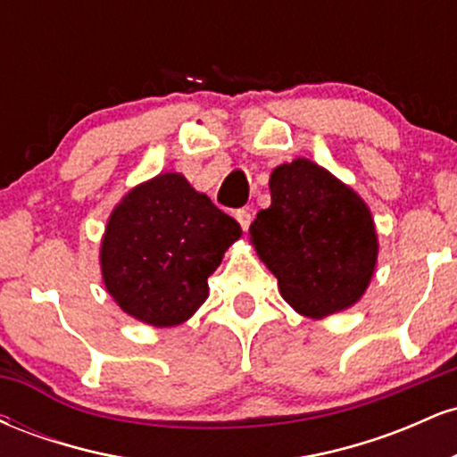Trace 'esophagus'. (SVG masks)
<instances>
[{"instance_id": "1", "label": "esophagus", "mask_w": 457, "mask_h": 457, "mask_svg": "<svg viewBox=\"0 0 457 457\" xmlns=\"http://www.w3.org/2000/svg\"><path fill=\"white\" fill-rule=\"evenodd\" d=\"M236 221L240 223L243 232H246V229H249V225H251V211H249V208H243V211L236 212Z\"/></svg>"}]
</instances>
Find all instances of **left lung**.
Wrapping results in <instances>:
<instances>
[{"mask_svg": "<svg viewBox=\"0 0 457 457\" xmlns=\"http://www.w3.org/2000/svg\"><path fill=\"white\" fill-rule=\"evenodd\" d=\"M270 206L249 240L277 277L283 301L322 320L361 301L376 272L378 234L363 197L309 159L275 167Z\"/></svg>", "mask_w": 457, "mask_h": 457, "instance_id": "8db88e82", "label": "left lung"}]
</instances>
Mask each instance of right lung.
I'll return each instance as SVG.
<instances>
[{
	"label": "right lung",
	"mask_w": 457,
	"mask_h": 457,
	"mask_svg": "<svg viewBox=\"0 0 457 457\" xmlns=\"http://www.w3.org/2000/svg\"><path fill=\"white\" fill-rule=\"evenodd\" d=\"M243 229L178 171L141 182L115 204L101 240L107 292L156 328L187 322L208 298V277Z\"/></svg>",
	"instance_id": "obj_1"
}]
</instances>
